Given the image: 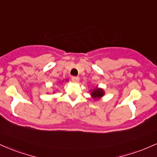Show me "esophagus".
Masks as SVG:
<instances>
[{
  "instance_id": "34e87169",
  "label": "esophagus",
  "mask_w": 157,
  "mask_h": 157,
  "mask_svg": "<svg viewBox=\"0 0 157 157\" xmlns=\"http://www.w3.org/2000/svg\"><path fill=\"white\" fill-rule=\"evenodd\" d=\"M71 80H72L74 82H78L79 80H80V78H79L78 77H71Z\"/></svg>"
}]
</instances>
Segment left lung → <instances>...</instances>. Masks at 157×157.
<instances>
[{
	"label": "left lung",
	"instance_id": "left-lung-1",
	"mask_svg": "<svg viewBox=\"0 0 157 157\" xmlns=\"http://www.w3.org/2000/svg\"><path fill=\"white\" fill-rule=\"evenodd\" d=\"M103 94H104L103 91L100 89H97V88H96L95 89H94L92 92H91V95H92L94 99L102 97Z\"/></svg>",
	"mask_w": 157,
	"mask_h": 157
}]
</instances>
